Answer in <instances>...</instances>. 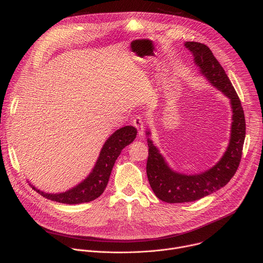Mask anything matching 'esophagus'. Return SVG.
Instances as JSON below:
<instances>
[{
	"label": "esophagus",
	"instance_id": "1",
	"mask_svg": "<svg viewBox=\"0 0 263 263\" xmlns=\"http://www.w3.org/2000/svg\"><path fill=\"white\" fill-rule=\"evenodd\" d=\"M133 125L135 126V128L137 129L138 131V136L139 138H143V128H144V125H143V122H142V118L140 117H136L134 120H133Z\"/></svg>",
	"mask_w": 263,
	"mask_h": 263
}]
</instances>
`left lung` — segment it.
Instances as JSON below:
<instances>
[{
	"label": "left lung",
	"mask_w": 263,
	"mask_h": 263,
	"mask_svg": "<svg viewBox=\"0 0 263 263\" xmlns=\"http://www.w3.org/2000/svg\"><path fill=\"white\" fill-rule=\"evenodd\" d=\"M184 46L194 55V61L199 66L202 76L230 100L233 115L230 140L223 155L209 170L194 175L172 170L159 148L148 138L151 132L149 130L145 132L148 145L147 179L156 197L166 203L194 202L215 193L226 185L238 168L246 137L243 109L226 71L206 45L186 42Z\"/></svg>",
	"instance_id": "1"
}]
</instances>
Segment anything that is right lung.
I'll return each instance as SVG.
<instances>
[{
	"label": "right lung",
	"instance_id": "1",
	"mask_svg": "<svg viewBox=\"0 0 263 263\" xmlns=\"http://www.w3.org/2000/svg\"><path fill=\"white\" fill-rule=\"evenodd\" d=\"M136 134L137 130L133 126H125L112 133L105 141L90 174L81 183L64 193L49 194L29 184L35 192L51 201L69 205L91 202L104 193L116 160L122 149L136 138Z\"/></svg>",
	"mask_w": 263,
	"mask_h": 263
}]
</instances>
